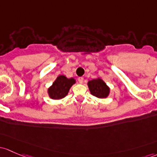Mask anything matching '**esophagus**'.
<instances>
[{
    "mask_svg": "<svg viewBox=\"0 0 157 157\" xmlns=\"http://www.w3.org/2000/svg\"><path fill=\"white\" fill-rule=\"evenodd\" d=\"M78 81H79V83H83V77H79Z\"/></svg>",
    "mask_w": 157,
    "mask_h": 157,
    "instance_id": "obj_1",
    "label": "esophagus"
}]
</instances>
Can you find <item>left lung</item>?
I'll return each instance as SVG.
<instances>
[{
	"instance_id": "8db88e82",
	"label": "left lung",
	"mask_w": 157,
	"mask_h": 157,
	"mask_svg": "<svg viewBox=\"0 0 157 157\" xmlns=\"http://www.w3.org/2000/svg\"><path fill=\"white\" fill-rule=\"evenodd\" d=\"M88 86L92 95L97 98H107L110 93V88L101 78L90 80L88 82Z\"/></svg>"
}]
</instances>
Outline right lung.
Masks as SVG:
<instances>
[{"label": "right lung", "mask_w": 157, "mask_h": 157, "mask_svg": "<svg viewBox=\"0 0 157 157\" xmlns=\"http://www.w3.org/2000/svg\"><path fill=\"white\" fill-rule=\"evenodd\" d=\"M76 83L74 78H67L64 75H59L52 85L48 89L49 96L52 99H61L65 98L70 88Z\"/></svg>", "instance_id": "obj_1"}]
</instances>
